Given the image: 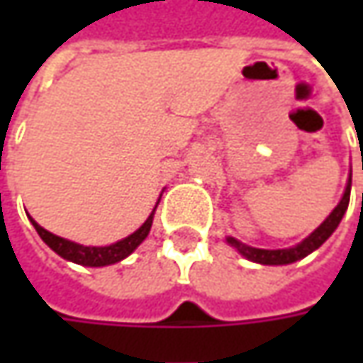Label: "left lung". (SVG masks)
<instances>
[{"label": "left lung", "instance_id": "8db88e82", "mask_svg": "<svg viewBox=\"0 0 363 363\" xmlns=\"http://www.w3.org/2000/svg\"><path fill=\"white\" fill-rule=\"evenodd\" d=\"M350 191H352V174L347 177V184H345V191H343L342 200L340 203L331 210L329 214L317 228H315L307 238H303L299 244L295 246H289V248H255V246H248V244L236 240L234 236H226V242L234 246L244 258L258 262V264H291V262H297L301 258H305L307 255H311L313 250H317L321 244L328 240L329 236L335 232V228L340 226L343 214L347 210V203H350Z\"/></svg>", "mask_w": 363, "mask_h": 363}]
</instances>
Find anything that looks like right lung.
<instances>
[{"label":"right lung","instance_id":"1","mask_svg":"<svg viewBox=\"0 0 363 363\" xmlns=\"http://www.w3.org/2000/svg\"><path fill=\"white\" fill-rule=\"evenodd\" d=\"M161 194H163V191H161ZM160 200H157V203H160ZM157 203H155V208H157ZM155 208H153V212L147 216L145 222H143L137 230L133 232V234L125 236L123 240L108 244V246H84V244L72 242V240H68V238L56 236V234H52V232H48L46 228H42L32 216L28 218H30V222L34 224V228L35 232L40 234V238L48 244L50 248H52L58 257H62L64 260L77 262V264H82V267H108V264L121 262L123 258L129 257L133 250L145 240L147 234L151 230V224H153Z\"/></svg>","mask_w":363,"mask_h":363}]
</instances>
